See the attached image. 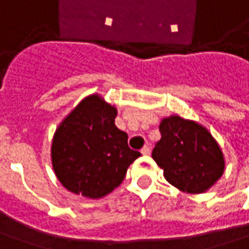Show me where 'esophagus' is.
<instances>
[{
    "label": "esophagus",
    "mask_w": 249,
    "mask_h": 249,
    "mask_svg": "<svg viewBox=\"0 0 249 249\" xmlns=\"http://www.w3.org/2000/svg\"><path fill=\"white\" fill-rule=\"evenodd\" d=\"M141 153H142V155H149V153H151V146H149V145H145L144 148L141 149Z\"/></svg>",
    "instance_id": "1"
}]
</instances>
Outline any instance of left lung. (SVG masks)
I'll return each instance as SVG.
<instances>
[{
  "instance_id": "8db88e82",
  "label": "left lung",
  "mask_w": 249,
  "mask_h": 249,
  "mask_svg": "<svg viewBox=\"0 0 249 249\" xmlns=\"http://www.w3.org/2000/svg\"><path fill=\"white\" fill-rule=\"evenodd\" d=\"M159 130L161 138L152 158L171 185L188 193H203L221 178L223 155L207 128L174 115L163 119Z\"/></svg>"
}]
</instances>
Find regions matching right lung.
<instances>
[{"label":"right lung","instance_id":"add662e5","mask_svg":"<svg viewBox=\"0 0 249 249\" xmlns=\"http://www.w3.org/2000/svg\"><path fill=\"white\" fill-rule=\"evenodd\" d=\"M116 108L98 94L82 100L54 133L52 164L63 186L98 198L119 186L127 167L141 156L130 149L127 134L115 126Z\"/></svg>","mask_w":249,"mask_h":249}]
</instances>
